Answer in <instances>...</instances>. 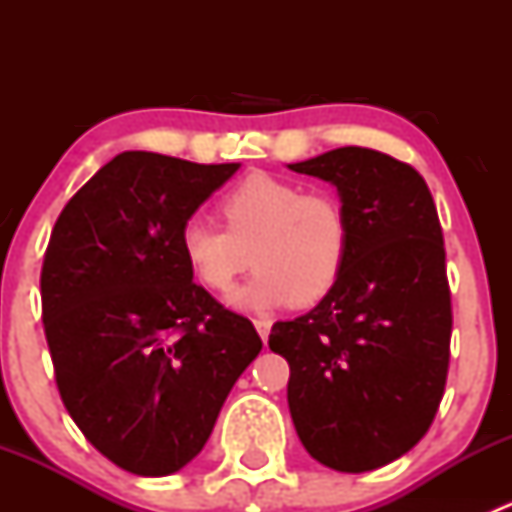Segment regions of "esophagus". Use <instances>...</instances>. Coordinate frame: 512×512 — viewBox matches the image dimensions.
<instances>
[{"instance_id": "1", "label": "esophagus", "mask_w": 512, "mask_h": 512, "mask_svg": "<svg viewBox=\"0 0 512 512\" xmlns=\"http://www.w3.org/2000/svg\"><path fill=\"white\" fill-rule=\"evenodd\" d=\"M255 329H257V334H260V337H262V342L267 344V337H270V329H272V319L257 317L255 319Z\"/></svg>"}]
</instances>
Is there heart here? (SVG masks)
<instances>
[{"label":"heart","instance_id":"obj_1","mask_svg":"<svg viewBox=\"0 0 512 512\" xmlns=\"http://www.w3.org/2000/svg\"><path fill=\"white\" fill-rule=\"evenodd\" d=\"M220 215L227 227L188 218L178 242L193 275L213 292H227L255 262V277L232 292L235 307H307L337 285L349 252V220L332 195L252 173L220 198Z\"/></svg>","mask_w":512,"mask_h":512}]
</instances>
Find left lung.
Here are the masks:
<instances>
[{"label": "left lung", "instance_id": "8db88e82", "mask_svg": "<svg viewBox=\"0 0 512 512\" xmlns=\"http://www.w3.org/2000/svg\"><path fill=\"white\" fill-rule=\"evenodd\" d=\"M287 168L337 188L349 252L312 312L272 327L270 349L289 364V414L309 456L374 471L426 436L446 389L453 317L436 205L409 163L371 148Z\"/></svg>", "mask_w": 512, "mask_h": 512}]
</instances>
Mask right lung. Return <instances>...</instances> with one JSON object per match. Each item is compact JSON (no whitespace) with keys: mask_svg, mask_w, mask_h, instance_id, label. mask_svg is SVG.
Instances as JSON below:
<instances>
[{"mask_svg":"<svg viewBox=\"0 0 512 512\" xmlns=\"http://www.w3.org/2000/svg\"><path fill=\"white\" fill-rule=\"evenodd\" d=\"M126 151L66 203L41 319L66 411L118 468L160 478L203 451L262 339L193 282L180 227L237 173Z\"/></svg>","mask_w":512,"mask_h":512,"instance_id":"add662e5","label":"right lung"}]
</instances>
